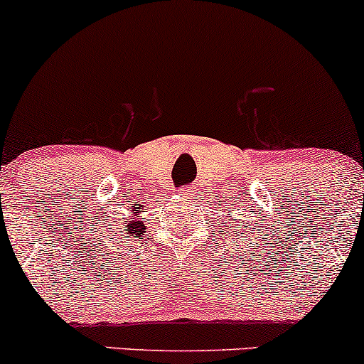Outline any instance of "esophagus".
Segmentation results:
<instances>
[{
	"label": "esophagus",
	"mask_w": 364,
	"mask_h": 364,
	"mask_svg": "<svg viewBox=\"0 0 364 364\" xmlns=\"http://www.w3.org/2000/svg\"><path fill=\"white\" fill-rule=\"evenodd\" d=\"M179 193H181V197H190V195H191V188H190V186H185V188L179 190Z\"/></svg>",
	"instance_id": "1"
}]
</instances>
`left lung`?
I'll use <instances>...</instances> for the list:
<instances>
[{"mask_svg": "<svg viewBox=\"0 0 364 364\" xmlns=\"http://www.w3.org/2000/svg\"><path fill=\"white\" fill-rule=\"evenodd\" d=\"M228 215H230V214H228ZM230 218H231V215H230ZM231 226V225H230ZM242 228V226H240ZM238 235H240V231H237V237H238Z\"/></svg>", "mask_w": 364, "mask_h": 364, "instance_id": "8db88e82", "label": "left lung"}]
</instances>
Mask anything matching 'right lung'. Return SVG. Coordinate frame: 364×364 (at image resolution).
Here are the masks:
<instances>
[{"instance_id":"add662e5","label":"right lung","mask_w":364,"mask_h":364,"mask_svg":"<svg viewBox=\"0 0 364 364\" xmlns=\"http://www.w3.org/2000/svg\"><path fill=\"white\" fill-rule=\"evenodd\" d=\"M143 213H145V210H143V205H139V203H136V205L133 207V209H131V213H129V215H127V219L124 218L122 221H121V226H126L124 228V235H127V237L129 238H126V240H119V237H117V233H114V231H112V245H115V247H122L124 245H127V243H131V242H134L136 240V238H141L143 237V233H145L146 231V226H145V218H143Z\"/></svg>"}]
</instances>
